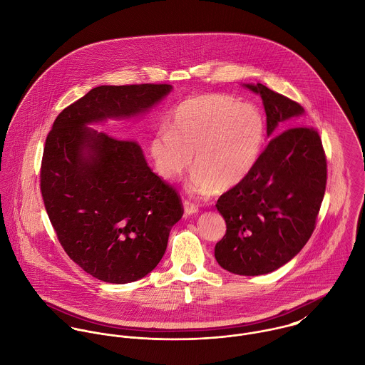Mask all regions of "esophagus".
<instances>
[{
    "instance_id": "1",
    "label": "esophagus",
    "mask_w": 365,
    "mask_h": 365,
    "mask_svg": "<svg viewBox=\"0 0 365 365\" xmlns=\"http://www.w3.org/2000/svg\"><path fill=\"white\" fill-rule=\"evenodd\" d=\"M184 212H185V215H195V213H198V207H195L194 204H191L188 201H184Z\"/></svg>"
}]
</instances>
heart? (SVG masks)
<instances>
[{"label":"heart","instance_id":"heart-1","mask_svg":"<svg viewBox=\"0 0 365 365\" xmlns=\"http://www.w3.org/2000/svg\"><path fill=\"white\" fill-rule=\"evenodd\" d=\"M265 120L259 108L222 94L200 96L180 105L168 129L149 142L157 173L173 180L194 156L190 187L200 194L227 191L245 181L260 158Z\"/></svg>","mask_w":365,"mask_h":365}]
</instances>
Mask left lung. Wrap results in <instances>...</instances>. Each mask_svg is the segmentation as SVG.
<instances>
[{"instance_id":"8db88e82","label":"left lung","mask_w":365,"mask_h":365,"mask_svg":"<svg viewBox=\"0 0 365 365\" xmlns=\"http://www.w3.org/2000/svg\"><path fill=\"white\" fill-rule=\"evenodd\" d=\"M246 87L261 96L271 140L249 177L217 200L226 235L215 246V259L229 272L253 277L278 269L307 245L327 165L319 133L298 126L305 115L301 105L260 83Z\"/></svg>"}]
</instances>
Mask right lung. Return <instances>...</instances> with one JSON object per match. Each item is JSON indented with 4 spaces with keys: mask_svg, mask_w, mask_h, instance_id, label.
I'll return each instance as SVG.
<instances>
[{
    "mask_svg": "<svg viewBox=\"0 0 365 365\" xmlns=\"http://www.w3.org/2000/svg\"><path fill=\"white\" fill-rule=\"evenodd\" d=\"M171 90L96 87L63 109L48 135L41 170L45 208L68 257L104 282L128 284L152 272L182 207L136 142L90 126L145 116Z\"/></svg>",
    "mask_w": 365,
    "mask_h": 365,
    "instance_id": "obj_1",
    "label": "right lung"
}]
</instances>
